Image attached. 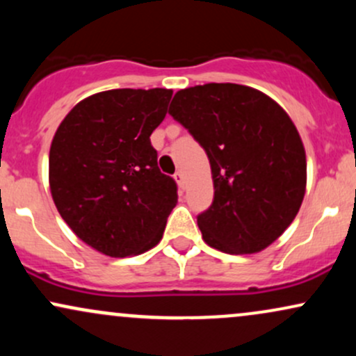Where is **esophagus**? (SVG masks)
Returning <instances> with one entry per match:
<instances>
[{"label": "esophagus", "instance_id": "1", "mask_svg": "<svg viewBox=\"0 0 356 356\" xmlns=\"http://www.w3.org/2000/svg\"><path fill=\"white\" fill-rule=\"evenodd\" d=\"M174 179H175V181H177L179 186L184 187V184H186V182H184V174L181 172V170H177V172L174 174Z\"/></svg>", "mask_w": 356, "mask_h": 356}]
</instances>
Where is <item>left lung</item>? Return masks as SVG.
Segmentation results:
<instances>
[{
  "mask_svg": "<svg viewBox=\"0 0 356 356\" xmlns=\"http://www.w3.org/2000/svg\"><path fill=\"white\" fill-rule=\"evenodd\" d=\"M169 113L209 157L214 199L197 216L204 241L227 254L275 243L296 218L306 187L305 147L288 113L236 83L179 90Z\"/></svg>",
  "mask_w": 356,
  "mask_h": 356,
  "instance_id": "obj_1",
  "label": "left lung"
}]
</instances>
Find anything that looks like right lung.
Returning a JSON list of instances; mask_svg holds the SVG:
<instances>
[{"instance_id": "1", "label": "right lung", "mask_w": 356, "mask_h": 356, "mask_svg": "<svg viewBox=\"0 0 356 356\" xmlns=\"http://www.w3.org/2000/svg\"><path fill=\"white\" fill-rule=\"evenodd\" d=\"M170 99L167 88L95 93L70 110L53 137V202L70 229L104 254H140L162 239L177 184L159 169L150 136Z\"/></svg>"}]
</instances>
